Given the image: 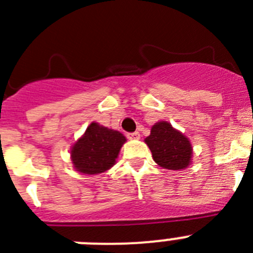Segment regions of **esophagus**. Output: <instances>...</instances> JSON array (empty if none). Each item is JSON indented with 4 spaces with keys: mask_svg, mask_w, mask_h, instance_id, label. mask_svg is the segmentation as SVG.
Wrapping results in <instances>:
<instances>
[{
    "mask_svg": "<svg viewBox=\"0 0 253 253\" xmlns=\"http://www.w3.org/2000/svg\"><path fill=\"white\" fill-rule=\"evenodd\" d=\"M126 138H128V139H130V140L139 139L140 134L138 133V131H134V133H128V134H126Z\"/></svg>",
    "mask_w": 253,
    "mask_h": 253,
    "instance_id": "esophagus-1",
    "label": "esophagus"
}]
</instances>
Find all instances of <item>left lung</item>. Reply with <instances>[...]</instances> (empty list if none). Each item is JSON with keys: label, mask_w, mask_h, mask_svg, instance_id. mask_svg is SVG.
I'll return each mask as SVG.
<instances>
[{"label": "left lung", "mask_w": 253, "mask_h": 253, "mask_svg": "<svg viewBox=\"0 0 253 253\" xmlns=\"http://www.w3.org/2000/svg\"><path fill=\"white\" fill-rule=\"evenodd\" d=\"M144 142L151 149L152 157L158 166L175 171L190 166L193 158L191 143L169 123H156Z\"/></svg>", "instance_id": "obj_1"}]
</instances>
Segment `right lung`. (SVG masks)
I'll use <instances>...</instances> for the list:
<instances>
[{
	"label": "right lung",
	"mask_w": 253,
	"mask_h": 253,
	"mask_svg": "<svg viewBox=\"0 0 253 253\" xmlns=\"http://www.w3.org/2000/svg\"><path fill=\"white\" fill-rule=\"evenodd\" d=\"M126 138L120 131L91 123L71 149L73 167L86 175H97L115 165Z\"/></svg>",
	"instance_id": "right-lung-1"
}]
</instances>
